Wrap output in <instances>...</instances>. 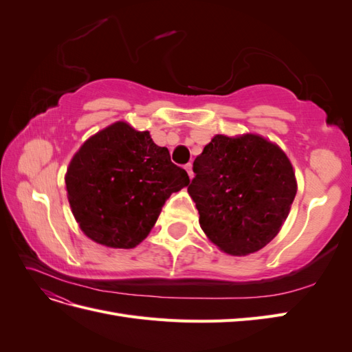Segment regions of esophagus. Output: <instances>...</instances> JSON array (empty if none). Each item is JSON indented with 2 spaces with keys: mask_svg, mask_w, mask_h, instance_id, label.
I'll use <instances>...</instances> for the list:
<instances>
[{
  "mask_svg": "<svg viewBox=\"0 0 352 352\" xmlns=\"http://www.w3.org/2000/svg\"><path fill=\"white\" fill-rule=\"evenodd\" d=\"M185 168H186V172H188L189 177L192 179V177H194V172H192V164H190V163H189V164H186V166H185Z\"/></svg>",
  "mask_w": 352,
  "mask_h": 352,
  "instance_id": "esophagus-1",
  "label": "esophagus"
}]
</instances>
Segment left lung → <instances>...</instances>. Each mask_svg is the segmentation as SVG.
<instances>
[{"label": "left lung", "instance_id": "1", "mask_svg": "<svg viewBox=\"0 0 352 352\" xmlns=\"http://www.w3.org/2000/svg\"><path fill=\"white\" fill-rule=\"evenodd\" d=\"M188 192L199 225L217 247L247 255L278 235L296 194L295 173L278 145L258 135H216L194 162Z\"/></svg>", "mask_w": 352, "mask_h": 352}]
</instances>
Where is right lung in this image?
<instances>
[{
  "instance_id": "right-lung-1",
  "label": "right lung",
  "mask_w": 352,
  "mask_h": 352,
  "mask_svg": "<svg viewBox=\"0 0 352 352\" xmlns=\"http://www.w3.org/2000/svg\"><path fill=\"white\" fill-rule=\"evenodd\" d=\"M188 184L167 148L124 122L89 138L66 175L70 207L85 235L126 250L146 238L168 197Z\"/></svg>"
}]
</instances>
